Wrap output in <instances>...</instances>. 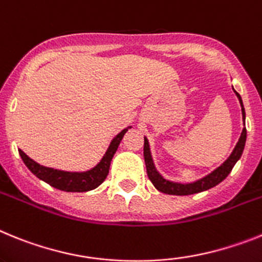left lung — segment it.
Returning <instances> with one entry per match:
<instances>
[{
    "label": "left lung",
    "mask_w": 262,
    "mask_h": 262,
    "mask_svg": "<svg viewBox=\"0 0 262 262\" xmlns=\"http://www.w3.org/2000/svg\"><path fill=\"white\" fill-rule=\"evenodd\" d=\"M236 96L238 97V101H240L241 105V113H243V120H244V129L241 132V136L238 138V142L236 144L235 149L231 153V156L227 158V161L223 163L222 166H219L217 169L213 170L211 174L206 175L204 178L199 179V181H195L192 183H177V182L167 181L157 171L156 166H154L153 158H151V153H150L149 147V141L145 137L144 142V158H145V165H146V171L147 177L151 181V183L154 185V187L157 188L161 192H165V194L169 195H191V194H198V192H202V191L210 190V188L215 187L216 185H219L220 182H223L224 179L228 177L229 172L232 171L235 163L240 159L241 154H243V150L245 146V141H247V129H245V111L244 105H243V100H241L240 95L235 91Z\"/></svg>",
    "instance_id": "obj_1"
}]
</instances>
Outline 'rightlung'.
Returning a JSON list of instances; mask_svg holds the SVG:
<instances>
[{"label": "right lung", "mask_w": 262, "mask_h": 262, "mask_svg": "<svg viewBox=\"0 0 262 262\" xmlns=\"http://www.w3.org/2000/svg\"><path fill=\"white\" fill-rule=\"evenodd\" d=\"M128 129L129 128L124 129L113 138L101 161L88 171L70 172L51 169V167H46V166L36 163L30 157H27L21 149L18 151H19V156H21L25 165L27 166V169L30 170L35 177L49 183L50 186L58 188V190L67 191V192H85V191H91L93 188L99 187L105 181L106 175L109 172L111 161H112L116 150H117L118 145L121 142L124 134L128 132Z\"/></svg>", "instance_id": "obj_1"}]
</instances>
